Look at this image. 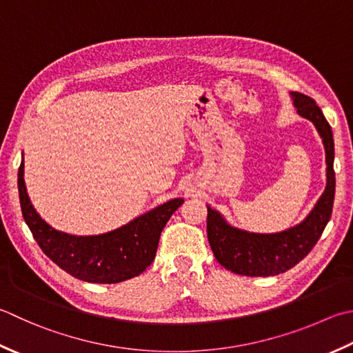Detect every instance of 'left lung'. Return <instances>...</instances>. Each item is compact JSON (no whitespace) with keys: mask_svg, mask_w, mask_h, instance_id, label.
Returning a JSON list of instances; mask_svg holds the SVG:
<instances>
[{"mask_svg":"<svg viewBox=\"0 0 353 353\" xmlns=\"http://www.w3.org/2000/svg\"><path fill=\"white\" fill-rule=\"evenodd\" d=\"M296 112L314 123L326 150L327 183L309 216L291 230L275 234L248 232L226 223L222 214L208 206L206 232L214 257L228 271L246 277H269L294 268L320 240L330 220L335 197L334 134L321 108L309 96L294 92Z\"/></svg>","mask_w":353,"mask_h":353,"instance_id":"8db88e82","label":"left lung"}]
</instances>
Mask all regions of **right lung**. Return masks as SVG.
<instances>
[{"instance_id":"1","label":"right lung","mask_w":353,"mask_h":353,"mask_svg":"<svg viewBox=\"0 0 353 353\" xmlns=\"http://www.w3.org/2000/svg\"><path fill=\"white\" fill-rule=\"evenodd\" d=\"M24 163L18 170L23 217L41 250L73 277L88 283L125 281L142 274L156 257L159 237L183 199H172L133 222L101 236H70L53 230L34 211L24 183Z\"/></svg>"}]
</instances>
